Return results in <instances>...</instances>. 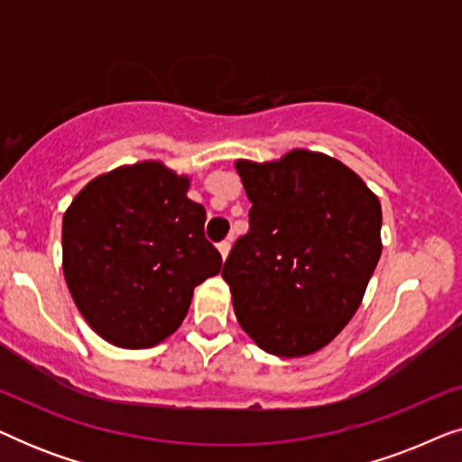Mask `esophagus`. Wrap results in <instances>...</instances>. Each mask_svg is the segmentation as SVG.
<instances>
[{
    "instance_id": "1",
    "label": "esophagus",
    "mask_w": 462,
    "mask_h": 462,
    "mask_svg": "<svg viewBox=\"0 0 462 462\" xmlns=\"http://www.w3.org/2000/svg\"><path fill=\"white\" fill-rule=\"evenodd\" d=\"M217 248H218V252H220V256H223V261H225V258H226V256H229V250H231V242H229V239H223V242H218V245H217Z\"/></svg>"
}]
</instances>
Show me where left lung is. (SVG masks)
<instances>
[{
	"label": "left lung",
	"instance_id": "8db88e82",
	"mask_svg": "<svg viewBox=\"0 0 462 462\" xmlns=\"http://www.w3.org/2000/svg\"><path fill=\"white\" fill-rule=\"evenodd\" d=\"M236 168L252 201L223 267L239 326L271 356L319 351L356 315L381 258V201L313 151Z\"/></svg>",
	"mask_w": 462,
	"mask_h": 462
}]
</instances>
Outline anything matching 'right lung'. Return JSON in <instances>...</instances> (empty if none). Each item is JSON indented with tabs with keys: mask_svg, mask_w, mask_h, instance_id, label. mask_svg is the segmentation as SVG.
Here are the masks:
<instances>
[{
	"mask_svg": "<svg viewBox=\"0 0 462 462\" xmlns=\"http://www.w3.org/2000/svg\"><path fill=\"white\" fill-rule=\"evenodd\" d=\"M189 179L160 162L98 176L62 218V271L100 337L125 349L162 343L182 324L193 290L223 267L204 236Z\"/></svg>",
	"mask_w": 462,
	"mask_h": 462,
	"instance_id": "obj_1",
	"label": "right lung"
}]
</instances>
